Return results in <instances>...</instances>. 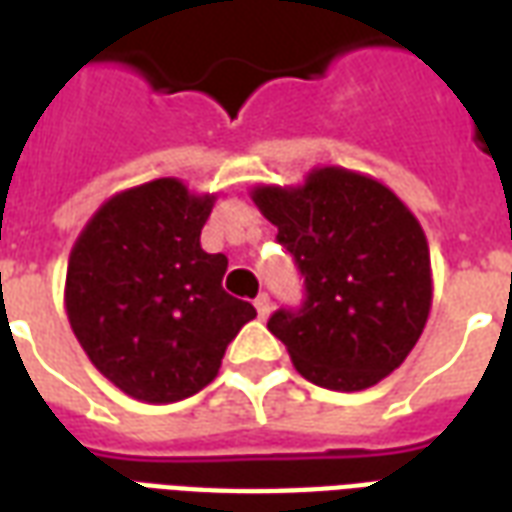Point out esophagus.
I'll return each mask as SVG.
<instances>
[{
  "mask_svg": "<svg viewBox=\"0 0 512 512\" xmlns=\"http://www.w3.org/2000/svg\"><path fill=\"white\" fill-rule=\"evenodd\" d=\"M255 307H257V315L266 321L268 315H271V296H268V293H260V296L255 299Z\"/></svg>",
  "mask_w": 512,
  "mask_h": 512,
  "instance_id": "34e87169",
  "label": "esophagus"
}]
</instances>
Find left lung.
Masks as SVG:
<instances>
[{
  "label": "left lung",
  "instance_id": "8db88e82",
  "mask_svg": "<svg viewBox=\"0 0 512 512\" xmlns=\"http://www.w3.org/2000/svg\"><path fill=\"white\" fill-rule=\"evenodd\" d=\"M252 200L304 277V307L268 321L301 376L362 392L403 365L433 301L428 238L406 202L343 167L312 169L299 186H255Z\"/></svg>",
  "mask_w": 512,
  "mask_h": 512
}]
</instances>
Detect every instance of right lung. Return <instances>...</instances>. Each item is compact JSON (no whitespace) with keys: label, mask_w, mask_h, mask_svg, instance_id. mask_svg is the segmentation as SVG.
I'll return each mask as SVG.
<instances>
[{"label":"right lung","mask_w":512,"mask_h":512,"mask_svg":"<svg viewBox=\"0 0 512 512\" xmlns=\"http://www.w3.org/2000/svg\"><path fill=\"white\" fill-rule=\"evenodd\" d=\"M216 197L158 178L109 197L68 257L65 310L95 370L142 403H175L219 376L257 312L222 288L227 257L200 233Z\"/></svg>","instance_id":"1"}]
</instances>
